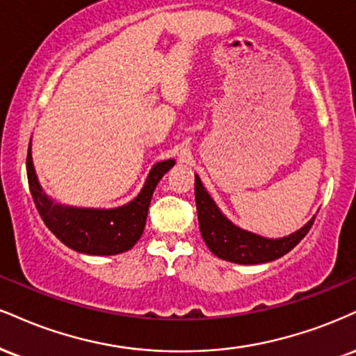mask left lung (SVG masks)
Here are the masks:
<instances>
[{
    "mask_svg": "<svg viewBox=\"0 0 356 356\" xmlns=\"http://www.w3.org/2000/svg\"><path fill=\"white\" fill-rule=\"evenodd\" d=\"M195 204L200 234L213 255L234 264L255 265L272 262L289 254L314 225L315 216L297 232L280 238H267L235 225L222 213L195 174Z\"/></svg>",
    "mask_w": 356,
    "mask_h": 356,
    "instance_id": "1",
    "label": "left lung"
}]
</instances>
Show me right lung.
Wrapping results in <instances>:
<instances>
[{"label":"right lung","mask_w":356,"mask_h":356,"mask_svg":"<svg viewBox=\"0 0 356 356\" xmlns=\"http://www.w3.org/2000/svg\"><path fill=\"white\" fill-rule=\"evenodd\" d=\"M174 164V159L154 164L139 194L131 202L113 209L74 207L56 202L42 191L38 179L31 143L28 149L26 172L29 191L42 222L64 245L86 255H118L131 250L140 238L154 191Z\"/></svg>","instance_id":"obj_1"}]
</instances>
